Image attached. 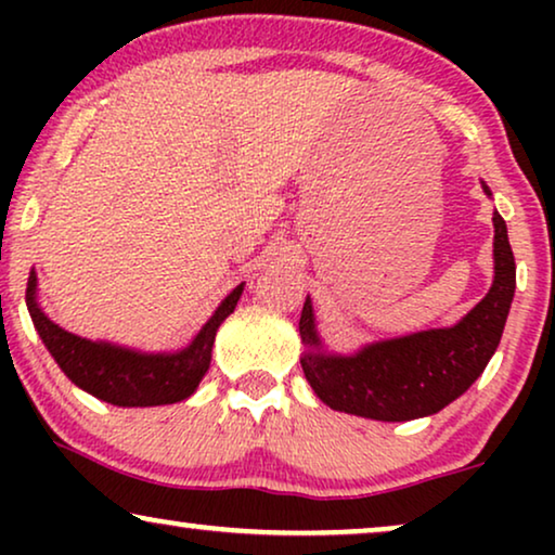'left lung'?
Masks as SVG:
<instances>
[{
  "label": "left lung",
  "mask_w": 555,
  "mask_h": 555,
  "mask_svg": "<svg viewBox=\"0 0 555 555\" xmlns=\"http://www.w3.org/2000/svg\"><path fill=\"white\" fill-rule=\"evenodd\" d=\"M485 194L490 189L482 184ZM495 224V280L490 293L450 328L378 340L351 356L328 353L315 328L313 302L300 313L302 374L318 399L336 412L378 422H409L437 414L477 382L503 336L515 295V257L505 219Z\"/></svg>",
  "instance_id": "obj_1"
}]
</instances>
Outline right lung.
Listing matches in <instances>:
<instances>
[{"mask_svg":"<svg viewBox=\"0 0 555 555\" xmlns=\"http://www.w3.org/2000/svg\"><path fill=\"white\" fill-rule=\"evenodd\" d=\"M242 291L245 285L234 287L219 302L215 315L202 325L192 344L177 353H141L105 340L80 338L60 328L37 302L35 270L27 280V310L42 344L75 386L113 406H158L184 401L196 391L209 369L217 328L237 306Z\"/></svg>","mask_w":555,"mask_h":555,"instance_id":"right-lung-1","label":"right lung"}]
</instances>
